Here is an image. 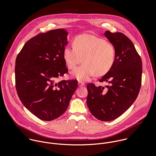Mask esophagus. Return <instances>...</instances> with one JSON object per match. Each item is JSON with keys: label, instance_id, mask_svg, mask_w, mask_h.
Returning a JSON list of instances; mask_svg holds the SVG:
<instances>
[{"label": "esophagus", "instance_id": "34e87169", "mask_svg": "<svg viewBox=\"0 0 156 156\" xmlns=\"http://www.w3.org/2000/svg\"><path fill=\"white\" fill-rule=\"evenodd\" d=\"M78 85H79V87H82V86H84V85H85V83L83 82H82V81H79V82H78Z\"/></svg>", "mask_w": 156, "mask_h": 156}]
</instances>
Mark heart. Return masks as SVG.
<instances>
[{
    "instance_id": "b5f03b06",
    "label": "heart",
    "mask_w": 156,
    "mask_h": 156,
    "mask_svg": "<svg viewBox=\"0 0 156 156\" xmlns=\"http://www.w3.org/2000/svg\"><path fill=\"white\" fill-rule=\"evenodd\" d=\"M73 47H66L63 57L67 67L74 69L82 62L84 64L73 73L79 80H87L95 74L97 76L106 74L115 61V51L112 45L105 40L90 34L77 36Z\"/></svg>"
}]
</instances>
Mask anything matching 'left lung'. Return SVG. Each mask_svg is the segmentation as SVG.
<instances>
[{
  "label": "left lung",
  "mask_w": 156,
  "mask_h": 156,
  "mask_svg": "<svg viewBox=\"0 0 156 156\" xmlns=\"http://www.w3.org/2000/svg\"><path fill=\"white\" fill-rule=\"evenodd\" d=\"M104 35L113 45V65L99 81L111 83L107 90L93 83L87 85V103L90 113L98 119L110 121L126 111L136 100L141 86L142 64L132 41L121 32L106 30Z\"/></svg>",
  "instance_id": "obj_1"
}]
</instances>
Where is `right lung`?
<instances>
[{"label": "right lung", "instance_id": "obj_1", "mask_svg": "<svg viewBox=\"0 0 156 156\" xmlns=\"http://www.w3.org/2000/svg\"><path fill=\"white\" fill-rule=\"evenodd\" d=\"M63 29L50 30L32 38L16 60V87L25 108L43 121H51L66 111L77 88V80L58 78L68 72L63 51L68 44Z\"/></svg>", "mask_w": 156, "mask_h": 156}]
</instances>
